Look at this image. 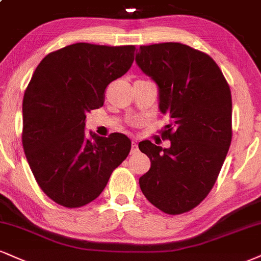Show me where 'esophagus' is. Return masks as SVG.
<instances>
[{
	"label": "esophagus",
	"instance_id": "obj_1",
	"mask_svg": "<svg viewBox=\"0 0 261 261\" xmlns=\"http://www.w3.org/2000/svg\"><path fill=\"white\" fill-rule=\"evenodd\" d=\"M139 152V146H137V143L134 142L131 143V153H133V154H135V153H137Z\"/></svg>",
	"mask_w": 261,
	"mask_h": 261
}]
</instances>
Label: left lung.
<instances>
[{
  "label": "left lung",
  "mask_w": 261,
  "mask_h": 261,
  "mask_svg": "<svg viewBox=\"0 0 261 261\" xmlns=\"http://www.w3.org/2000/svg\"><path fill=\"white\" fill-rule=\"evenodd\" d=\"M136 63L159 89V109L170 117L169 148L142 141L150 159L142 193L170 215L196 208L214 186L232 140V98L224 74L206 53L178 42L140 46Z\"/></svg>",
  "instance_id": "8db88e82"
}]
</instances>
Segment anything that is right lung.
<instances>
[{
    "label": "right lung",
    "mask_w": 261,
    "mask_h": 261,
    "mask_svg": "<svg viewBox=\"0 0 261 261\" xmlns=\"http://www.w3.org/2000/svg\"><path fill=\"white\" fill-rule=\"evenodd\" d=\"M135 46L79 42L46 56L24 93L21 141L41 190L65 208L102 193L126 159L131 141L85 131L86 114L105 103V91L130 69Z\"/></svg>",
    "instance_id": "add662e5"
}]
</instances>
